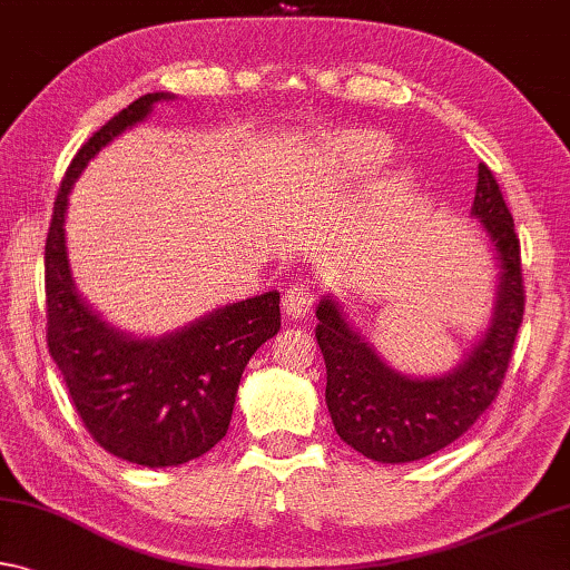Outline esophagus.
<instances>
[{"mask_svg":"<svg viewBox=\"0 0 570 570\" xmlns=\"http://www.w3.org/2000/svg\"><path fill=\"white\" fill-rule=\"evenodd\" d=\"M314 296H317V294H314V288L309 284L294 282L292 286L286 288L284 299H282L286 317H292V320L306 317V314H309L312 306H314Z\"/></svg>","mask_w":570,"mask_h":570,"instance_id":"esophagus-1","label":"esophagus"}]
</instances>
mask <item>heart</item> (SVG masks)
Segmentation results:
<instances>
[{
    "mask_svg": "<svg viewBox=\"0 0 570 570\" xmlns=\"http://www.w3.org/2000/svg\"><path fill=\"white\" fill-rule=\"evenodd\" d=\"M357 147H360V144H357ZM375 149H377V144L375 141H363V151H367V155H375Z\"/></svg>",
    "mask_w": 570,
    "mask_h": 570,
    "instance_id": "heart-1",
    "label": "heart"
}]
</instances>
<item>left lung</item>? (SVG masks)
Wrapping results in <instances>:
<instances>
[{"mask_svg": "<svg viewBox=\"0 0 570 570\" xmlns=\"http://www.w3.org/2000/svg\"><path fill=\"white\" fill-rule=\"evenodd\" d=\"M472 213L500 258L494 320L454 373L413 381L393 373L360 337L334 299L317 306V342L327 365L324 401L334 431L360 454L383 464L431 456L474 426L490 409L508 373L525 312L520 238L492 169L480 165Z\"/></svg>", "mask_w": 570, "mask_h": 570, "instance_id": "left-lung-1", "label": "left lung"}]
</instances>
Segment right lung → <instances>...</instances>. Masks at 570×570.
<instances>
[{
    "instance_id": "obj_1",
    "label": "right lung",
    "mask_w": 570,
    "mask_h": 570,
    "mask_svg": "<svg viewBox=\"0 0 570 570\" xmlns=\"http://www.w3.org/2000/svg\"><path fill=\"white\" fill-rule=\"evenodd\" d=\"M167 94H147L90 137L62 177L45 240L48 350L86 431L114 456L141 466H177L228 433L248 360L282 327L278 292L223 306L161 340L108 327L76 294L66 256V207L86 161L139 124Z\"/></svg>"
}]
</instances>
